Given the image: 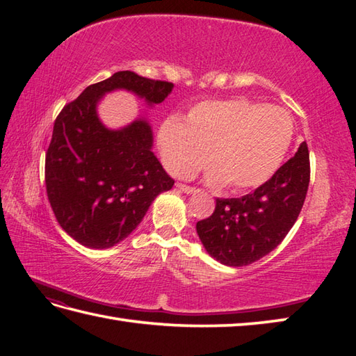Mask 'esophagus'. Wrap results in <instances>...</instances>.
Returning <instances> with one entry per match:
<instances>
[{
  "label": "esophagus",
  "instance_id": "obj_1",
  "mask_svg": "<svg viewBox=\"0 0 356 356\" xmlns=\"http://www.w3.org/2000/svg\"><path fill=\"white\" fill-rule=\"evenodd\" d=\"M176 186L179 188V190H180V191H182V193H185V194H188V195H190V194H194V193H197V191H199V190H195V188H193V186H188V185H182V184H177Z\"/></svg>",
  "mask_w": 356,
  "mask_h": 356
}]
</instances>
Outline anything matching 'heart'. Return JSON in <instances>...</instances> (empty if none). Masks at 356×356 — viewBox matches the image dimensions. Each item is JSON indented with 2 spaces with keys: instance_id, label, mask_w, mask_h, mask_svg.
<instances>
[{
  "instance_id": "b5f03b06",
  "label": "heart",
  "mask_w": 356,
  "mask_h": 356,
  "mask_svg": "<svg viewBox=\"0 0 356 356\" xmlns=\"http://www.w3.org/2000/svg\"><path fill=\"white\" fill-rule=\"evenodd\" d=\"M292 139L289 113L243 97L200 102L186 122L168 118L157 133L159 151L171 174L186 177L208 162L207 182L226 184L236 193L266 184L284 161Z\"/></svg>"
}]
</instances>
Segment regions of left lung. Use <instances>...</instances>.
Masks as SVG:
<instances>
[{"instance_id": "left-lung-1", "label": "left lung", "mask_w": 356, "mask_h": 356, "mask_svg": "<svg viewBox=\"0 0 356 356\" xmlns=\"http://www.w3.org/2000/svg\"><path fill=\"white\" fill-rule=\"evenodd\" d=\"M309 149L306 142L266 184L238 199H217L213 216L195 225L207 252L226 266H246L282 243L306 199Z\"/></svg>"}]
</instances>
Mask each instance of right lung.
Instances as JSON below:
<instances>
[{"instance_id": "1", "label": "right lung", "mask_w": 356, "mask_h": 356, "mask_svg": "<svg viewBox=\"0 0 356 356\" xmlns=\"http://www.w3.org/2000/svg\"><path fill=\"white\" fill-rule=\"evenodd\" d=\"M171 82L118 72L88 86L53 125L45 154L49 202L63 229L86 248L108 249L138 228L159 194L174 180L153 153V128L145 116L120 128H108L97 105L125 90L148 107L165 101Z\"/></svg>"}]
</instances>
